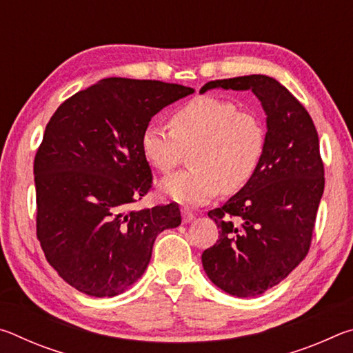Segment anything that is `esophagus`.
<instances>
[{
    "label": "esophagus",
    "mask_w": 353,
    "mask_h": 353,
    "mask_svg": "<svg viewBox=\"0 0 353 353\" xmlns=\"http://www.w3.org/2000/svg\"><path fill=\"white\" fill-rule=\"evenodd\" d=\"M193 219H194V213L190 212L188 208H182V221H183V223L188 224Z\"/></svg>",
    "instance_id": "1"
}]
</instances>
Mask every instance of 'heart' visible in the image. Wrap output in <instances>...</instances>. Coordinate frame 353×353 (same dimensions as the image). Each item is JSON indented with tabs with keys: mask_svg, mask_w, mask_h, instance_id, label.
<instances>
[{
	"mask_svg": "<svg viewBox=\"0 0 353 353\" xmlns=\"http://www.w3.org/2000/svg\"><path fill=\"white\" fill-rule=\"evenodd\" d=\"M266 146L261 119L241 112L232 101L199 97L179 107L170 117V130L149 124L140 148L146 162L168 174L191 151V170L160 183V191L182 204L198 205L219 193L234 194L250 182Z\"/></svg>",
	"mask_w": 353,
	"mask_h": 353,
	"instance_id": "heart-1",
	"label": "heart"
}]
</instances>
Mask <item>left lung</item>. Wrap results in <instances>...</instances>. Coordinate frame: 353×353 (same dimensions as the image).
Instances as JSON below:
<instances>
[{"instance_id":"8db88e82","label":"left lung","mask_w":353,"mask_h":353,"mask_svg":"<svg viewBox=\"0 0 353 353\" xmlns=\"http://www.w3.org/2000/svg\"><path fill=\"white\" fill-rule=\"evenodd\" d=\"M252 90L266 113L259 170L223 207L208 212L219 240L202 254L212 282L236 297L272 288L305 259L324 193V163L313 119L282 83L265 74L207 82L201 88Z\"/></svg>"}]
</instances>
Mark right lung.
Returning <instances> with one entry per match:
<instances>
[{
	"label": "right lung",
	"mask_w": 353,
	"mask_h": 353,
	"mask_svg": "<svg viewBox=\"0 0 353 353\" xmlns=\"http://www.w3.org/2000/svg\"><path fill=\"white\" fill-rule=\"evenodd\" d=\"M190 87L107 77L59 105L35 154L37 238L77 291L121 294L146 271L160 232L181 224L176 202L132 210L152 185L140 137Z\"/></svg>",
	"instance_id": "right-lung-1"
}]
</instances>
